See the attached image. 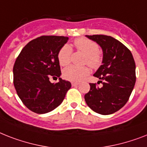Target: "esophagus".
<instances>
[{
  "mask_svg": "<svg viewBox=\"0 0 147 147\" xmlns=\"http://www.w3.org/2000/svg\"><path fill=\"white\" fill-rule=\"evenodd\" d=\"M71 85L78 86V85H79V83H78V82H71Z\"/></svg>",
  "mask_w": 147,
  "mask_h": 147,
  "instance_id": "obj_1",
  "label": "esophagus"
}]
</instances>
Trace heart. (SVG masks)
I'll return each instance as SVG.
<instances>
[{"mask_svg":"<svg viewBox=\"0 0 147 147\" xmlns=\"http://www.w3.org/2000/svg\"><path fill=\"white\" fill-rule=\"evenodd\" d=\"M74 45L78 51L85 54L84 63L92 68H97L102 63V56L99 52L98 45L96 43L80 38L74 41ZM71 47L69 45H65L61 47L58 53V59L61 65H66L71 61ZM90 73V69L87 66L78 67L76 65H70L63 71V76L71 82H80L84 79Z\"/></svg>","mask_w":147,"mask_h":147,"instance_id":"obj_1","label":"heart"}]
</instances>
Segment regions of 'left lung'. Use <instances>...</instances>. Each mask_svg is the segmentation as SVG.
Segmentation results:
<instances>
[{"label": "left lung", "instance_id": "8db88e82", "mask_svg": "<svg viewBox=\"0 0 147 147\" xmlns=\"http://www.w3.org/2000/svg\"><path fill=\"white\" fill-rule=\"evenodd\" d=\"M102 51V65L94 74L102 84L90 83L84 95L86 103L101 115H110L125 106L136 82V65L131 51L117 39L103 34L85 35Z\"/></svg>", "mask_w": 147, "mask_h": 147}]
</instances>
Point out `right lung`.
Returning <instances> with one entry per match:
<instances>
[{"label": "right lung", "mask_w": 147, "mask_h": 147, "mask_svg": "<svg viewBox=\"0 0 147 147\" xmlns=\"http://www.w3.org/2000/svg\"><path fill=\"white\" fill-rule=\"evenodd\" d=\"M64 36H41L24 47L13 66V84L18 96L28 109L38 114L59 107L71 88L60 78L58 53L68 41ZM59 78L56 84L49 78Z\"/></svg>", "instance_id": "obj_1"}]
</instances>
